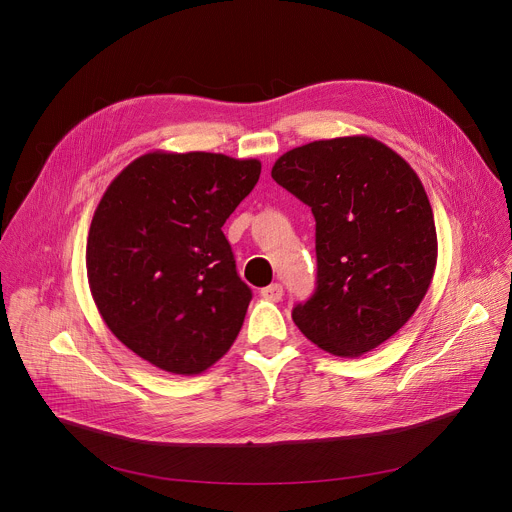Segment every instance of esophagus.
<instances>
[{
  "label": "esophagus",
  "instance_id": "34e87169",
  "mask_svg": "<svg viewBox=\"0 0 512 512\" xmlns=\"http://www.w3.org/2000/svg\"><path fill=\"white\" fill-rule=\"evenodd\" d=\"M261 296L269 302H279L283 298V285L281 283H271L261 289Z\"/></svg>",
  "mask_w": 512,
  "mask_h": 512
}]
</instances>
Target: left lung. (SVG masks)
Masks as SVG:
<instances>
[{
	"instance_id": "8db88e82",
	"label": "left lung",
	"mask_w": 512,
	"mask_h": 512,
	"mask_svg": "<svg viewBox=\"0 0 512 512\" xmlns=\"http://www.w3.org/2000/svg\"><path fill=\"white\" fill-rule=\"evenodd\" d=\"M271 178L316 218V291L291 318L330 354L371 352L415 314L435 271L419 176L379 139L348 135L285 152Z\"/></svg>"
}]
</instances>
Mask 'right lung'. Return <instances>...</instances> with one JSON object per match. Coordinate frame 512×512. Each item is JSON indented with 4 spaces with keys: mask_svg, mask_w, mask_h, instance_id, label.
Returning <instances> with one entry per match:
<instances>
[{
    "mask_svg": "<svg viewBox=\"0 0 512 512\" xmlns=\"http://www.w3.org/2000/svg\"><path fill=\"white\" fill-rule=\"evenodd\" d=\"M259 174V160L150 152L105 190L89 287L107 328L154 367L200 375L233 346L253 294L223 225Z\"/></svg>",
    "mask_w": 512,
    "mask_h": 512,
    "instance_id": "1",
    "label": "right lung"
}]
</instances>
